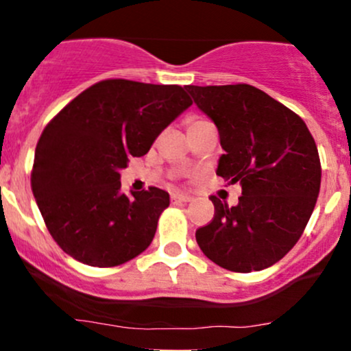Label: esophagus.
Returning a JSON list of instances; mask_svg holds the SVG:
<instances>
[{"label":"esophagus","instance_id":"1","mask_svg":"<svg viewBox=\"0 0 351 351\" xmlns=\"http://www.w3.org/2000/svg\"><path fill=\"white\" fill-rule=\"evenodd\" d=\"M171 203H189L191 201V196L188 195H180V193H171Z\"/></svg>","mask_w":351,"mask_h":351}]
</instances>
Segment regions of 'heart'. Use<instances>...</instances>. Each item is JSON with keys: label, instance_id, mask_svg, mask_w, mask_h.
Masks as SVG:
<instances>
[{"label": "heart", "instance_id": "heart-1", "mask_svg": "<svg viewBox=\"0 0 351 351\" xmlns=\"http://www.w3.org/2000/svg\"><path fill=\"white\" fill-rule=\"evenodd\" d=\"M199 122H204V120H191V122H189L188 127H191V125H195V123H199Z\"/></svg>", "mask_w": 351, "mask_h": 351}]
</instances>
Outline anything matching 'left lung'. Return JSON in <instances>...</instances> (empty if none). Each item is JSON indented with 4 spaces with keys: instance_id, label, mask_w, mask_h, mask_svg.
Segmentation results:
<instances>
[{
    "instance_id": "left-lung-1",
    "label": "left lung",
    "mask_w": 351,
    "mask_h": 351,
    "mask_svg": "<svg viewBox=\"0 0 351 351\" xmlns=\"http://www.w3.org/2000/svg\"><path fill=\"white\" fill-rule=\"evenodd\" d=\"M186 88L219 132L226 153L216 173L243 186L236 206L211 196L215 217L196 231L198 245L228 271L271 267L300 239L315 208V140L295 112L249 84Z\"/></svg>"
}]
</instances>
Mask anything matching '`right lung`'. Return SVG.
Returning <instances> with one entry per match:
<instances>
[{"label":"right lung","mask_w":351,"mask_h":351,"mask_svg":"<svg viewBox=\"0 0 351 351\" xmlns=\"http://www.w3.org/2000/svg\"><path fill=\"white\" fill-rule=\"evenodd\" d=\"M193 100L181 86L100 80L71 100L36 145L31 188L47 231L64 252L115 267L152 244L170 195L150 186L120 193V170Z\"/></svg>","instance_id":"obj_1"}]
</instances>
